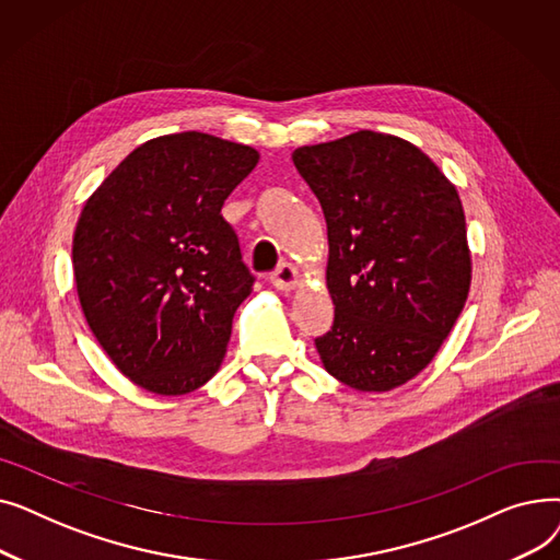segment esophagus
Instances as JSON below:
<instances>
[{"label": "esophagus", "mask_w": 560, "mask_h": 560, "mask_svg": "<svg viewBox=\"0 0 560 560\" xmlns=\"http://www.w3.org/2000/svg\"><path fill=\"white\" fill-rule=\"evenodd\" d=\"M270 281H272V285H275L277 290H281V292H290V290H295V288H298V283H300V272H298L295 265L281 262L279 268L272 272Z\"/></svg>", "instance_id": "34e87169"}]
</instances>
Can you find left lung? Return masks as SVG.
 Masks as SVG:
<instances>
[{"instance_id": "left-lung-1", "label": "left lung", "mask_w": 560, "mask_h": 560, "mask_svg": "<svg viewBox=\"0 0 560 560\" xmlns=\"http://www.w3.org/2000/svg\"><path fill=\"white\" fill-rule=\"evenodd\" d=\"M292 163L327 220L334 325L315 338L345 386L386 393L420 374L460 315L472 260L463 203L416 144L357 131Z\"/></svg>"}]
</instances>
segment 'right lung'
Here are the masks:
<instances>
[{
  "instance_id": "1",
  "label": "right lung",
  "mask_w": 560,
  "mask_h": 560,
  "mask_svg": "<svg viewBox=\"0 0 560 560\" xmlns=\"http://www.w3.org/2000/svg\"><path fill=\"white\" fill-rule=\"evenodd\" d=\"M258 152L209 133L147 140L85 201L72 268L88 327L136 386L186 395L226 351L254 275L222 203Z\"/></svg>"
}]
</instances>
